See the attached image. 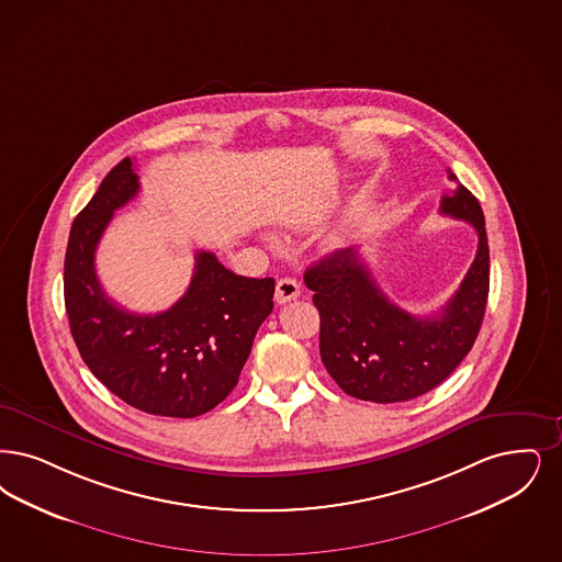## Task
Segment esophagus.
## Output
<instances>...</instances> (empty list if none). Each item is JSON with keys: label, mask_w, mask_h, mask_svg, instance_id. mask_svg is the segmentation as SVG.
Instances as JSON below:
<instances>
[{"label": "esophagus", "mask_w": 562, "mask_h": 562, "mask_svg": "<svg viewBox=\"0 0 562 562\" xmlns=\"http://www.w3.org/2000/svg\"><path fill=\"white\" fill-rule=\"evenodd\" d=\"M299 294H301V286H299L296 280H292V278H280L278 280V284H276V303L278 305L291 303Z\"/></svg>", "instance_id": "1"}]
</instances>
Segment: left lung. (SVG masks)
<instances>
[{"instance_id":"obj_1","label":"left lung","mask_w":562,"mask_h":562,"mask_svg":"<svg viewBox=\"0 0 562 562\" xmlns=\"http://www.w3.org/2000/svg\"><path fill=\"white\" fill-rule=\"evenodd\" d=\"M448 178L458 180L448 169ZM441 215L476 229L479 247L443 312L407 314L391 303L353 247L340 248L305 271L319 312V356L338 386L363 402L395 404L425 395L469 356L490 294V247L479 201L458 183L441 199Z\"/></svg>"}]
</instances>
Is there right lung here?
I'll return each mask as SVG.
<instances>
[{
	"label": "right lung",
	"mask_w": 562,
	"mask_h": 562,
	"mask_svg": "<svg viewBox=\"0 0 562 562\" xmlns=\"http://www.w3.org/2000/svg\"><path fill=\"white\" fill-rule=\"evenodd\" d=\"M139 190L134 160L123 158L75 217L65 257L70 335L91 374L125 404L146 414L194 418L236 386L259 326L273 310V278L225 270L199 250L186 294L167 312L132 314L102 291L95 248Z\"/></svg>",
	"instance_id": "add662e5"
}]
</instances>
